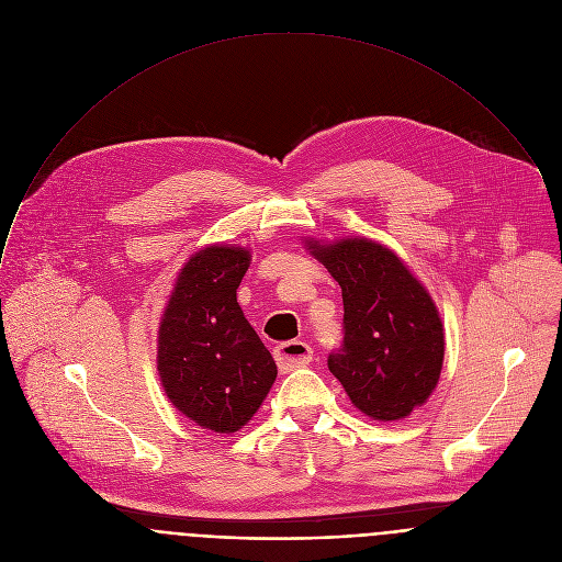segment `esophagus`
<instances>
[{
	"mask_svg": "<svg viewBox=\"0 0 562 562\" xmlns=\"http://www.w3.org/2000/svg\"><path fill=\"white\" fill-rule=\"evenodd\" d=\"M313 358L311 347L304 340H289L276 347V362L280 371H291L295 367L308 364Z\"/></svg>",
	"mask_w": 562,
	"mask_h": 562,
	"instance_id": "obj_1",
	"label": "esophagus"
}]
</instances>
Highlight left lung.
<instances>
[{
  "label": "left lung",
  "mask_w": 562,
  "mask_h": 562,
  "mask_svg": "<svg viewBox=\"0 0 562 562\" xmlns=\"http://www.w3.org/2000/svg\"><path fill=\"white\" fill-rule=\"evenodd\" d=\"M342 289V345L329 371L373 420H400L431 395L445 358L436 304L395 254L371 239L313 245Z\"/></svg>",
  "instance_id": "1"
}]
</instances>
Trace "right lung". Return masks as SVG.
Instances as JSON below:
<instances>
[{"label": "right lung", "instance_id": "right-lung-1", "mask_svg": "<svg viewBox=\"0 0 562 562\" xmlns=\"http://www.w3.org/2000/svg\"><path fill=\"white\" fill-rule=\"evenodd\" d=\"M249 251L209 247L182 269L159 325L157 371L171 403L215 434L245 427L278 367L237 304Z\"/></svg>", "mask_w": 562, "mask_h": 562}]
</instances>
